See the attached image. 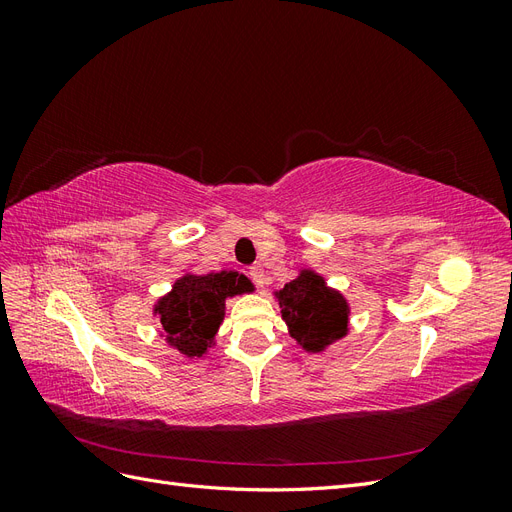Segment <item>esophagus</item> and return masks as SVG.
<instances>
[{"label":"esophagus","instance_id":"obj_1","mask_svg":"<svg viewBox=\"0 0 512 512\" xmlns=\"http://www.w3.org/2000/svg\"><path fill=\"white\" fill-rule=\"evenodd\" d=\"M250 277H252V282H254L256 286H265V284H267L265 269H262L260 265H252V267H250Z\"/></svg>","mask_w":512,"mask_h":512}]
</instances>
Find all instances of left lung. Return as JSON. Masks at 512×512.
Instances as JSON below:
<instances>
[{
	"label": "left lung",
	"mask_w": 512,
	"mask_h": 512,
	"mask_svg": "<svg viewBox=\"0 0 512 512\" xmlns=\"http://www.w3.org/2000/svg\"><path fill=\"white\" fill-rule=\"evenodd\" d=\"M277 297L290 335L305 350L320 352L346 335L348 305L342 294L327 288L320 275L303 271L277 292Z\"/></svg>",
	"instance_id": "8db88e82"
}]
</instances>
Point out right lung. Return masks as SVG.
Listing matches in <instances>:
<instances>
[{
    "label": "right lung",
    "instance_id": "right-lung-1",
    "mask_svg": "<svg viewBox=\"0 0 512 512\" xmlns=\"http://www.w3.org/2000/svg\"><path fill=\"white\" fill-rule=\"evenodd\" d=\"M247 290L250 280L237 271L181 277L156 307L168 342L185 356L205 354L224 318V299Z\"/></svg>",
    "mask_w": 512,
    "mask_h": 512
}]
</instances>
